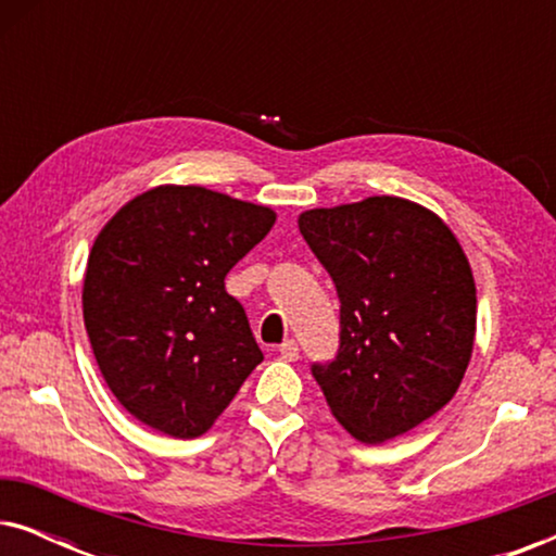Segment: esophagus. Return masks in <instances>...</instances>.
Wrapping results in <instances>:
<instances>
[{
	"instance_id": "esophagus-1",
	"label": "esophagus",
	"mask_w": 556,
	"mask_h": 556,
	"mask_svg": "<svg viewBox=\"0 0 556 556\" xmlns=\"http://www.w3.org/2000/svg\"><path fill=\"white\" fill-rule=\"evenodd\" d=\"M278 352H280V356H283L286 362H295V359H299V344H295L293 339L283 341V344L278 346Z\"/></svg>"
}]
</instances>
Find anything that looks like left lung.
Masks as SVG:
<instances>
[{"instance_id":"1","label":"left lung","mask_w":556,"mask_h":556,"mask_svg":"<svg viewBox=\"0 0 556 556\" xmlns=\"http://www.w3.org/2000/svg\"><path fill=\"white\" fill-rule=\"evenodd\" d=\"M299 230L339 295V349L311 364L356 440L384 443L453 400L473 352L476 283L443 219L400 197L308 210Z\"/></svg>"}]
</instances>
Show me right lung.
Instances as JSON below:
<instances>
[{"mask_svg":"<svg viewBox=\"0 0 556 556\" xmlns=\"http://www.w3.org/2000/svg\"><path fill=\"white\" fill-rule=\"evenodd\" d=\"M276 212L204 187H156L121 207L88 255L83 318L98 369L136 420L200 438L263 362L225 276Z\"/></svg>","mask_w":556,"mask_h":556,"instance_id":"1","label":"right lung"}]
</instances>
